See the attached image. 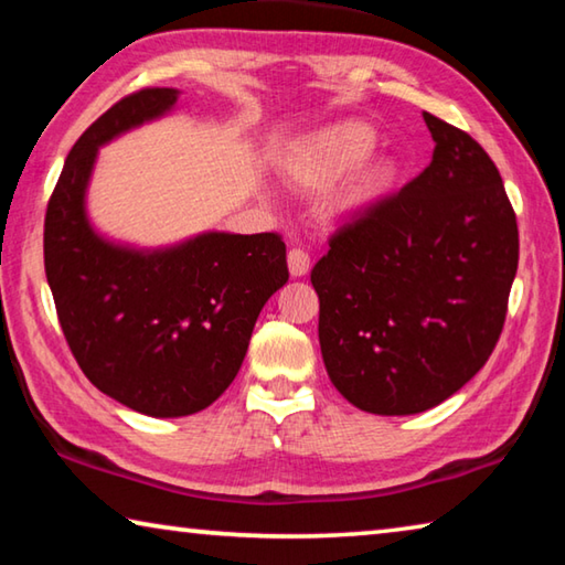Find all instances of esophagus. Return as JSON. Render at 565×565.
Returning <instances> with one entry per match:
<instances>
[{
	"mask_svg": "<svg viewBox=\"0 0 565 565\" xmlns=\"http://www.w3.org/2000/svg\"><path fill=\"white\" fill-rule=\"evenodd\" d=\"M286 259H289V271H291L294 279H301V276L309 274L311 259H309V254L303 252V248H291Z\"/></svg>",
	"mask_w": 565,
	"mask_h": 565,
	"instance_id": "esophagus-1",
	"label": "esophagus"
}]
</instances>
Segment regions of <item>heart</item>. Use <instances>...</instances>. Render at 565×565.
I'll list each match as a JSON object with an SVG mask.
<instances>
[{"label":"heart","instance_id":"b5f03b06","mask_svg":"<svg viewBox=\"0 0 565 565\" xmlns=\"http://www.w3.org/2000/svg\"><path fill=\"white\" fill-rule=\"evenodd\" d=\"M379 131L369 121L343 119L306 134L284 151L281 171L296 189L327 191L349 175L329 199L327 214L337 222H353L366 216L396 189L401 169L394 157L374 154Z\"/></svg>","mask_w":565,"mask_h":565}]
</instances>
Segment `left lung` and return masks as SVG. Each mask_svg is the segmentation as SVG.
I'll return each instance as SVG.
<instances>
[{"label":"left lung","instance_id":"1","mask_svg":"<svg viewBox=\"0 0 565 565\" xmlns=\"http://www.w3.org/2000/svg\"><path fill=\"white\" fill-rule=\"evenodd\" d=\"M424 121L431 164L343 224L311 271L331 384L379 416L434 408L481 371L519 269V224L491 157L434 114Z\"/></svg>","mask_w":565,"mask_h":565}]
</instances>
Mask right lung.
<instances>
[{
    "label": "right lung",
    "mask_w": 565,
    "mask_h": 565,
    "mask_svg": "<svg viewBox=\"0 0 565 565\" xmlns=\"http://www.w3.org/2000/svg\"><path fill=\"white\" fill-rule=\"evenodd\" d=\"M134 92L76 139L44 218V271L64 339L102 394L145 416L196 414L242 369L264 303L289 281L279 234L206 232L167 248L104 238L87 216L99 147L174 109Z\"/></svg>",
    "instance_id": "right-lung-1"
}]
</instances>
